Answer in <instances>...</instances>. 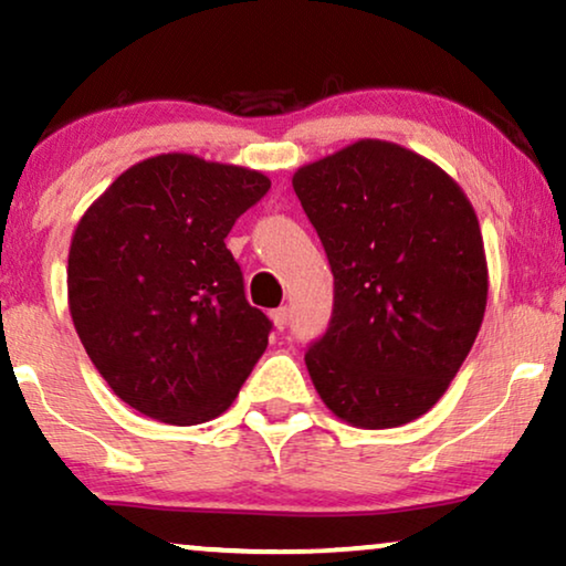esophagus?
Returning <instances> with one entry per match:
<instances>
[{
  "mask_svg": "<svg viewBox=\"0 0 566 566\" xmlns=\"http://www.w3.org/2000/svg\"><path fill=\"white\" fill-rule=\"evenodd\" d=\"M270 322H273L275 329H285V324H289V308H273V312H270Z\"/></svg>",
  "mask_w": 566,
  "mask_h": 566,
  "instance_id": "34e87169",
  "label": "esophagus"
}]
</instances>
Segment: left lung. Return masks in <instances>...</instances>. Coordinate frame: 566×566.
Returning <instances> with one entry per match:
<instances>
[{"label":"left lung","mask_w":566,"mask_h":566,"mask_svg":"<svg viewBox=\"0 0 566 566\" xmlns=\"http://www.w3.org/2000/svg\"><path fill=\"white\" fill-rule=\"evenodd\" d=\"M335 275L329 329L306 353L314 389L353 428L430 412L482 327L490 273L474 206L422 154L360 138L293 172Z\"/></svg>","instance_id":"8db88e82"}]
</instances>
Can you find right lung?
<instances>
[{"mask_svg":"<svg viewBox=\"0 0 566 566\" xmlns=\"http://www.w3.org/2000/svg\"><path fill=\"white\" fill-rule=\"evenodd\" d=\"M268 175L196 154L128 167L76 223L69 312L107 386L151 420L200 424L227 412L268 347L227 234Z\"/></svg>","mask_w":566,"mask_h":566,"instance_id":"add662e5","label":"right lung"}]
</instances>
